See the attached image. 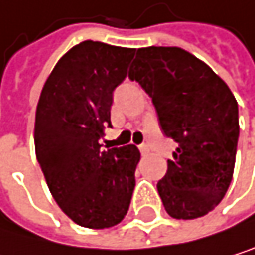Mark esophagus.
I'll return each instance as SVG.
<instances>
[{
  "mask_svg": "<svg viewBox=\"0 0 255 255\" xmlns=\"http://www.w3.org/2000/svg\"><path fill=\"white\" fill-rule=\"evenodd\" d=\"M139 152H141L143 155H147L150 152V149H149L147 144H141V146H139Z\"/></svg>",
  "mask_w": 255,
  "mask_h": 255,
  "instance_id": "obj_1",
  "label": "esophagus"
}]
</instances>
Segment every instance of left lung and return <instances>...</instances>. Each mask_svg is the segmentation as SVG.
<instances>
[{
  "mask_svg": "<svg viewBox=\"0 0 255 255\" xmlns=\"http://www.w3.org/2000/svg\"><path fill=\"white\" fill-rule=\"evenodd\" d=\"M136 80L152 97L165 136L178 143L156 188L175 219L214 210L230 187L239 139V109L228 85L179 47L138 48Z\"/></svg>",
  "mask_w": 255,
  "mask_h": 255,
  "instance_id": "obj_1",
  "label": "left lung"
}]
</instances>
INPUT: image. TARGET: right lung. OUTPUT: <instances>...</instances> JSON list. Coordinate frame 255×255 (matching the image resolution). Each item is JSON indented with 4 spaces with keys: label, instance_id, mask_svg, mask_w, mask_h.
<instances>
[{
    "label": "right lung",
    "instance_id": "1",
    "mask_svg": "<svg viewBox=\"0 0 255 255\" xmlns=\"http://www.w3.org/2000/svg\"><path fill=\"white\" fill-rule=\"evenodd\" d=\"M133 56L135 48L83 41L59 59L37 102V162L60 210L85 228L120 224L132 199L139 150H103L100 138Z\"/></svg>",
    "mask_w": 255,
    "mask_h": 255
}]
</instances>
